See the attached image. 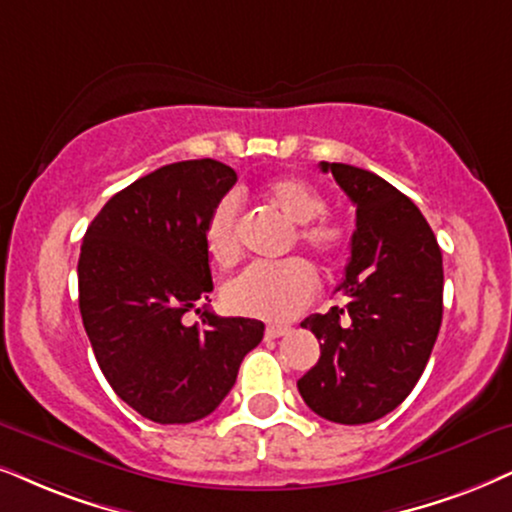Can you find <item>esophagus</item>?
<instances>
[{
	"label": "esophagus",
	"mask_w": 512,
	"mask_h": 512,
	"mask_svg": "<svg viewBox=\"0 0 512 512\" xmlns=\"http://www.w3.org/2000/svg\"><path fill=\"white\" fill-rule=\"evenodd\" d=\"M288 333H290L288 326H269L267 333H264V335H267L269 340H274V338H281V335H288Z\"/></svg>",
	"instance_id": "obj_1"
}]
</instances>
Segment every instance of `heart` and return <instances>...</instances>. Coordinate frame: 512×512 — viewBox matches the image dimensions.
<instances>
[{"mask_svg": "<svg viewBox=\"0 0 512 512\" xmlns=\"http://www.w3.org/2000/svg\"><path fill=\"white\" fill-rule=\"evenodd\" d=\"M267 203L295 224L293 241L314 252L321 262H338L347 250V231L323 217L326 198L300 177H276L262 186ZM205 250L219 267H231L241 255L238 198L226 193L212 205L205 222ZM316 276L300 257L276 264H252L224 286V304L234 314L264 321H288L312 302Z\"/></svg>", "mask_w": 512, "mask_h": 512, "instance_id": "heart-1", "label": "heart"}]
</instances>
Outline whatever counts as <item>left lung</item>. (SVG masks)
<instances>
[{"mask_svg":"<svg viewBox=\"0 0 512 512\" xmlns=\"http://www.w3.org/2000/svg\"><path fill=\"white\" fill-rule=\"evenodd\" d=\"M357 208L345 307L307 316L321 357L297 380L321 418L361 425L387 416L425 371L442 326V250L411 198L378 174L321 163Z\"/></svg>","mask_w":512,"mask_h":512,"instance_id":"obj_1","label":"left lung"}]
</instances>
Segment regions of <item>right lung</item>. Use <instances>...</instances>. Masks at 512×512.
<instances>
[{
    "label": "right lung",
    "instance_id": "add662e5",
    "mask_svg": "<svg viewBox=\"0 0 512 512\" xmlns=\"http://www.w3.org/2000/svg\"><path fill=\"white\" fill-rule=\"evenodd\" d=\"M236 179L212 158L165 165L115 193L82 238L84 331L115 394L153 423L210 416L245 354L262 342V321L205 309L212 293L205 222ZM189 311L204 323L186 327Z\"/></svg>",
    "mask_w": 512,
    "mask_h": 512
}]
</instances>
